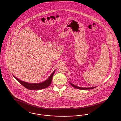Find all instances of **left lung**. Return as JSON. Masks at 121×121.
Wrapping results in <instances>:
<instances>
[{"mask_svg":"<svg viewBox=\"0 0 121 121\" xmlns=\"http://www.w3.org/2000/svg\"><path fill=\"white\" fill-rule=\"evenodd\" d=\"M69 83H70V84L72 86H73V87H75L76 88H77V89H81V90H87V89H93V88H95V87H96L97 86H93V87H80V86H76L75 85H74V84H73V83H71L70 82H69Z\"/></svg>","mask_w":121,"mask_h":121,"instance_id":"left-lung-1","label":"left lung"}]
</instances>
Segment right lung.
Masks as SVG:
<instances>
[{
  "label": "right lung",
  "instance_id": "obj_1",
  "mask_svg": "<svg viewBox=\"0 0 121 121\" xmlns=\"http://www.w3.org/2000/svg\"><path fill=\"white\" fill-rule=\"evenodd\" d=\"M55 70L52 73V74L50 75L49 78L46 80L41 82L40 83H29L28 82H24L18 79L17 78L15 77L13 75V77L21 85L29 90H41L47 88L49 86L52 82V78L55 73Z\"/></svg>",
  "mask_w": 121,
  "mask_h": 121
}]
</instances>
